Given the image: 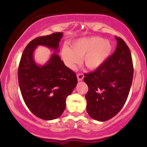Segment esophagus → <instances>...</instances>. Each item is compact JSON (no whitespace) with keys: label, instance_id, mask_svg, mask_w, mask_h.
<instances>
[{"label":"esophagus","instance_id":"obj_1","mask_svg":"<svg viewBox=\"0 0 147 147\" xmlns=\"http://www.w3.org/2000/svg\"><path fill=\"white\" fill-rule=\"evenodd\" d=\"M77 79H78V81H82L84 77V75L82 73H78L77 75Z\"/></svg>","mask_w":147,"mask_h":147}]
</instances>
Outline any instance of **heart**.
Listing matches in <instances>:
<instances>
[{
	"label": "heart",
	"instance_id": "1",
	"mask_svg": "<svg viewBox=\"0 0 147 147\" xmlns=\"http://www.w3.org/2000/svg\"><path fill=\"white\" fill-rule=\"evenodd\" d=\"M111 51L112 44L109 40H103L99 36H90L77 40L71 45V48L64 45L61 55L70 68H73L83 57L86 66L94 70L106 61Z\"/></svg>",
	"mask_w": 147,
	"mask_h": 147
}]
</instances>
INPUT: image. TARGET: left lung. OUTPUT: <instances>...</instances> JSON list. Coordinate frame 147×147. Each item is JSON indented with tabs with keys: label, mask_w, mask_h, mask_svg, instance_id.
Returning a JSON list of instances; mask_svg holds the SVG:
<instances>
[{
	"label": "left lung",
	"mask_w": 147,
	"mask_h": 147,
	"mask_svg": "<svg viewBox=\"0 0 147 147\" xmlns=\"http://www.w3.org/2000/svg\"><path fill=\"white\" fill-rule=\"evenodd\" d=\"M115 51L95 71L84 74L88 86L86 111L90 117L104 122L115 116L125 104L133 77L132 57L124 40L115 36Z\"/></svg>",
	"instance_id": "1"
}]
</instances>
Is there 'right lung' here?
<instances>
[{
    "label": "right lung",
    "mask_w": 147,
    "mask_h": 147,
    "mask_svg": "<svg viewBox=\"0 0 147 147\" xmlns=\"http://www.w3.org/2000/svg\"><path fill=\"white\" fill-rule=\"evenodd\" d=\"M62 36L63 33L56 32L33 39L25 48L18 65V84L23 100L34 115L45 120L61 115L67 97L77 84L76 74L57 54ZM38 45L55 51L45 65H38L33 59V52Z\"/></svg>",
    "instance_id": "1"
}]
</instances>
